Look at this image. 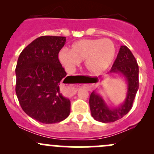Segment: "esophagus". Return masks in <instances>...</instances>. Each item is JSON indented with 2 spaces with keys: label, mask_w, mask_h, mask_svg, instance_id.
<instances>
[{
  "label": "esophagus",
  "mask_w": 154,
  "mask_h": 154,
  "mask_svg": "<svg viewBox=\"0 0 154 154\" xmlns=\"http://www.w3.org/2000/svg\"><path fill=\"white\" fill-rule=\"evenodd\" d=\"M60 90H61V92L65 96H66V97H71V96H73L75 94L77 88L73 86H70V85L63 84L61 86V88H60Z\"/></svg>",
  "instance_id": "esophagus-1"
}]
</instances>
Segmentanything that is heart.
<instances>
[{"instance_id":"obj_1","label":"heart","mask_w":154,"mask_h":154,"mask_svg":"<svg viewBox=\"0 0 154 154\" xmlns=\"http://www.w3.org/2000/svg\"><path fill=\"white\" fill-rule=\"evenodd\" d=\"M116 56V46L109 38H86L73 43L70 51L63 49L59 52L60 63L68 71H72L80 62L91 74H100L111 66Z\"/></svg>"}]
</instances>
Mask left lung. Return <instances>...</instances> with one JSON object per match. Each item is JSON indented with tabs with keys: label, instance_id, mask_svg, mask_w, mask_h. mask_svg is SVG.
<instances>
[{
	"label": "left lung",
	"instance_id": "left-lung-1",
	"mask_svg": "<svg viewBox=\"0 0 154 154\" xmlns=\"http://www.w3.org/2000/svg\"><path fill=\"white\" fill-rule=\"evenodd\" d=\"M109 73L123 75L127 82V93L125 101L121 106L112 109L107 106L100 94L94 91L91 93L89 106L91 116L96 121L103 123L114 122L127 115L133 106L139 89V66L136 58L127 46H121ZM96 79L98 80L97 77Z\"/></svg>",
	"mask_w": 154,
	"mask_h": 154
}]
</instances>
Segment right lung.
I'll use <instances>...</instances> for the list:
<instances>
[{
    "instance_id": "1",
    "label": "right lung",
    "mask_w": 154,
    "mask_h": 154,
    "mask_svg": "<svg viewBox=\"0 0 154 154\" xmlns=\"http://www.w3.org/2000/svg\"><path fill=\"white\" fill-rule=\"evenodd\" d=\"M66 42L64 36L38 37L23 50L17 62L18 101L26 114L41 123H58L70 114L71 102L60 90L66 72L58 54Z\"/></svg>"
}]
</instances>
